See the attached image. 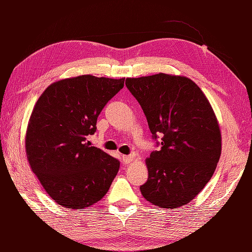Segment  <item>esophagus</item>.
Returning <instances> with one entry per match:
<instances>
[{"instance_id": "1", "label": "esophagus", "mask_w": 252, "mask_h": 252, "mask_svg": "<svg viewBox=\"0 0 252 252\" xmlns=\"http://www.w3.org/2000/svg\"><path fill=\"white\" fill-rule=\"evenodd\" d=\"M122 160L126 164H129L133 161V160H134V157L131 156V155H129V156H122Z\"/></svg>"}]
</instances>
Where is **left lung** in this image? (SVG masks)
Wrapping results in <instances>:
<instances>
[{"label": "left lung", "mask_w": 252, "mask_h": 252, "mask_svg": "<svg viewBox=\"0 0 252 252\" xmlns=\"http://www.w3.org/2000/svg\"><path fill=\"white\" fill-rule=\"evenodd\" d=\"M161 148L146 158L143 197L162 209L186 205L210 181L221 156L219 122L205 93L184 76L157 73L126 78Z\"/></svg>", "instance_id": "1"}]
</instances>
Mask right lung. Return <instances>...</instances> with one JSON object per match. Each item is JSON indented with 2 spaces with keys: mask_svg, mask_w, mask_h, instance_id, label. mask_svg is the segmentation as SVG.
I'll list each match as a JSON object with an SVG mask.
<instances>
[{
  "mask_svg": "<svg viewBox=\"0 0 252 252\" xmlns=\"http://www.w3.org/2000/svg\"><path fill=\"white\" fill-rule=\"evenodd\" d=\"M125 78L91 74L52 83L32 109L26 131L31 170L58 205L77 210L103 198L119 171V160L90 146L97 117L119 92Z\"/></svg>",
  "mask_w": 252,
  "mask_h": 252,
  "instance_id": "right-lung-1",
  "label": "right lung"
}]
</instances>
